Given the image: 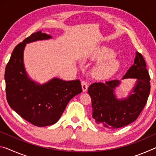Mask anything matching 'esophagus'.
<instances>
[{
    "mask_svg": "<svg viewBox=\"0 0 156 156\" xmlns=\"http://www.w3.org/2000/svg\"><path fill=\"white\" fill-rule=\"evenodd\" d=\"M81 85H82V88H83V91L84 92H85V91H87L88 83H87L86 81H82L81 82Z\"/></svg>",
    "mask_w": 156,
    "mask_h": 156,
    "instance_id": "1",
    "label": "esophagus"
}]
</instances>
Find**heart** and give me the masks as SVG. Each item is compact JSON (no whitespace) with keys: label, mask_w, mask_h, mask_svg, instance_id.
<instances>
[{"label":"heart","mask_w":156,"mask_h":156,"mask_svg":"<svg viewBox=\"0 0 156 156\" xmlns=\"http://www.w3.org/2000/svg\"><path fill=\"white\" fill-rule=\"evenodd\" d=\"M115 52L107 47L96 49L92 54L94 59L100 60L94 66L92 74L98 80H107L117 72L119 68V61L115 58Z\"/></svg>","instance_id":"obj_1"}]
</instances>
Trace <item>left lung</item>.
<instances>
[{
	"label": "left lung",
	"instance_id": "8db88e82",
	"mask_svg": "<svg viewBox=\"0 0 156 156\" xmlns=\"http://www.w3.org/2000/svg\"><path fill=\"white\" fill-rule=\"evenodd\" d=\"M136 78V83L129 96L118 99L114 90L120 81L113 80L94 83L88 89L92 102V117L96 122L109 129H118L135 121L147 102L150 76L143 56L136 52L134 64L122 79Z\"/></svg>",
	"mask_w": 156,
	"mask_h": 156
}]
</instances>
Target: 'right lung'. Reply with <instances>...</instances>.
Listing matches in <instances>:
<instances>
[{
  "label": "right lung",
  "instance_id": "1",
  "mask_svg": "<svg viewBox=\"0 0 156 156\" xmlns=\"http://www.w3.org/2000/svg\"><path fill=\"white\" fill-rule=\"evenodd\" d=\"M51 36L37 31L16 46L5 72L8 104L25 120L37 126L54 125L60 119L70 100L82 92L79 80L54 78L40 84L28 77L23 62L26 43L47 40Z\"/></svg>",
  "mask_w": 156,
  "mask_h": 156
}]
</instances>
